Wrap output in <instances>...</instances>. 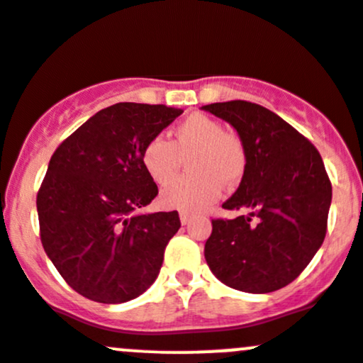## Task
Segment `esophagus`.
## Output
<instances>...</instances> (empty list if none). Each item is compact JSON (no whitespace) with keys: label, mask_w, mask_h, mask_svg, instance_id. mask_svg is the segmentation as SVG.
Wrapping results in <instances>:
<instances>
[{"label":"esophagus","mask_w":363,"mask_h":363,"mask_svg":"<svg viewBox=\"0 0 363 363\" xmlns=\"http://www.w3.org/2000/svg\"><path fill=\"white\" fill-rule=\"evenodd\" d=\"M179 217H181V223L182 224H189V220H191V213H188V212H181V216H179Z\"/></svg>","instance_id":"34e87169"}]
</instances>
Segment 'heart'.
<instances>
[{"label": "heart", "mask_w": 363, "mask_h": 363, "mask_svg": "<svg viewBox=\"0 0 363 363\" xmlns=\"http://www.w3.org/2000/svg\"><path fill=\"white\" fill-rule=\"evenodd\" d=\"M188 159L192 172L167 186L160 194L165 208L200 212L219 198L224 186H236L247 165L242 140L224 132L217 120L205 114H191L174 128L172 143L147 140L140 152L144 170L158 186L169 184Z\"/></svg>", "instance_id": "1"}]
</instances>
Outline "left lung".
Wrapping results in <instances>:
<instances>
[{
	"label": "left lung",
	"instance_id": "8db88e82",
	"mask_svg": "<svg viewBox=\"0 0 363 363\" xmlns=\"http://www.w3.org/2000/svg\"><path fill=\"white\" fill-rule=\"evenodd\" d=\"M201 109L236 128L247 156L242 182L223 208L249 213L212 219L208 268L236 291H278L303 273L325 238L333 184L322 156L292 125L254 102Z\"/></svg>",
	"mask_w": 363,
	"mask_h": 363
}]
</instances>
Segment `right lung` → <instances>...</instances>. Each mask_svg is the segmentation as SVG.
<instances>
[{"instance_id":"1","label":"right lung","mask_w":363,"mask_h":363,"mask_svg":"<svg viewBox=\"0 0 363 363\" xmlns=\"http://www.w3.org/2000/svg\"><path fill=\"white\" fill-rule=\"evenodd\" d=\"M118 102L60 143L36 196L43 249L66 284L97 303L135 299L162 269L177 211L143 213L158 194L140 152L182 114Z\"/></svg>"}]
</instances>
